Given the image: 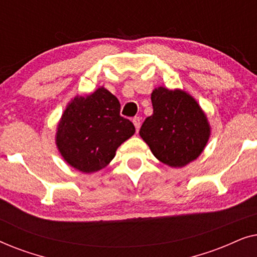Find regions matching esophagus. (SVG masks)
Listing matches in <instances>:
<instances>
[{"label": "esophagus", "mask_w": 257, "mask_h": 257, "mask_svg": "<svg viewBox=\"0 0 257 257\" xmlns=\"http://www.w3.org/2000/svg\"><path fill=\"white\" fill-rule=\"evenodd\" d=\"M140 118L139 117H135L133 118V124H135V126H136V128H137V131H139V128H140Z\"/></svg>", "instance_id": "esophagus-1"}]
</instances>
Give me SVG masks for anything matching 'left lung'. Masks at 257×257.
<instances>
[{
  "label": "left lung",
  "instance_id": "8db88e82",
  "mask_svg": "<svg viewBox=\"0 0 257 257\" xmlns=\"http://www.w3.org/2000/svg\"><path fill=\"white\" fill-rule=\"evenodd\" d=\"M153 114L143 122L139 135L157 159L182 167L196 159L209 138V125L199 104L185 91L160 86L151 96Z\"/></svg>",
  "mask_w": 257,
  "mask_h": 257
}]
</instances>
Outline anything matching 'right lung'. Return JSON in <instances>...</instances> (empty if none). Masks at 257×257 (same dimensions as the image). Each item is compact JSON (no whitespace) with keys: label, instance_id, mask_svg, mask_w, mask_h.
I'll return each mask as SVG.
<instances>
[{"label":"right lung","instance_id":"right-lung-1","mask_svg":"<svg viewBox=\"0 0 257 257\" xmlns=\"http://www.w3.org/2000/svg\"><path fill=\"white\" fill-rule=\"evenodd\" d=\"M135 132L132 121L120 115L119 100L99 87L69 104L58 125L57 146L66 163L92 173L106 166Z\"/></svg>","mask_w":257,"mask_h":257}]
</instances>
